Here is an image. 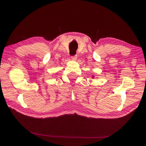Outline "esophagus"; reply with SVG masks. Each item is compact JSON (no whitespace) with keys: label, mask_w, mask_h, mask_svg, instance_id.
Segmentation results:
<instances>
[{"label":"esophagus","mask_w":146,"mask_h":146,"mask_svg":"<svg viewBox=\"0 0 146 146\" xmlns=\"http://www.w3.org/2000/svg\"><path fill=\"white\" fill-rule=\"evenodd\" d=\"M71 60H73V61H75V60H76V58H77V55L73 56H71Z\"/></svg>","instance_id":"obj_1"}]
</instances>
